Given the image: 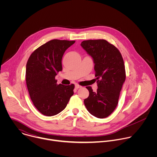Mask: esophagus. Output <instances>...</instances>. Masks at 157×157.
<instances>
[{"instance_id":"esophagus-1","label":"esophagus","mask_w":157,"mask_h":157,"mask_svg":"<svg viewBox=\"0 0 157 157\" xmlns=\"http://www.w3.org/2000/svg\"><path fill=\"white\" fill-rule=\"evenodd\" d=\"M81 86H79V85H78V84H76V85H75V88L77 89H79V88H81Z\"/></svg>"}]
</instances>
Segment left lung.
<instances>
[{"label":"left lung","instance_id":"8db88e82","mask_svg":"<svg viewBox=\"0 0 157 157\" xmlns=\"http://www.w3.org/2000/svg\"><path fill=\"white\" fill-rule=\"evenodd\" d=\"M81 46L93 59L98 86L96 92L91 86L86 87L89 95L84 99V105L93 116L105 118L115 110L125 80L122 56L115 46L105 40H85Z\"/></svg>","mask_w":157,"mask_h":157}]
</instances>
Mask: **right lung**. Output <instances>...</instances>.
Segmentation results:
<instances>
[{"label":"right lung","instance_id":"add662e5","mask_svg":"<svg viewBox=\"0 0 157 157\" xmlns=\"http://www.w3.org/2000/svg\"><path fill=\"white\" fill-rule=\"evenodd\" d=\"M75 41L52 40L35 50L26 66V83L31 100L37 110L47 116L64 109L74 94L75 85L57 84L55 76L62 71L65 51Z\"/></svg>","mask_w":157,"mask_h":157}]
</instances>
